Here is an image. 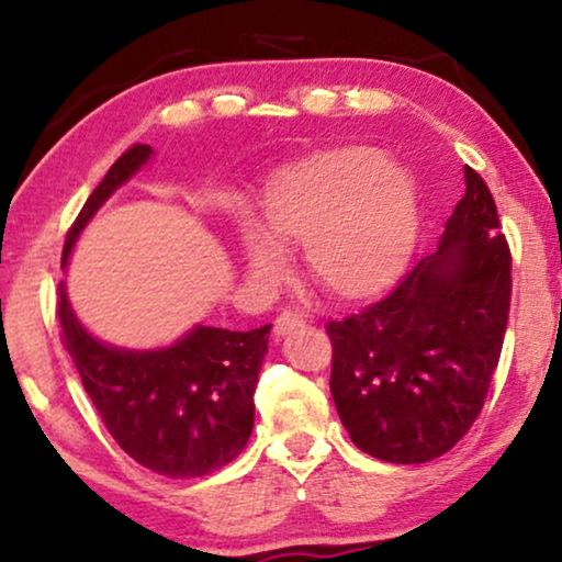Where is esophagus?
<instances>
[{"mask_svg": "<svg viewBox=\"0 0 562 562\" xmlns=\"http://www.w3.org/2000/svg\"><path fill=\"white\" fill-rule=\"evenodd\" d=\"M304 325H306V319L302 317V314L286 310V312H281L279 317H276V322H273V333L281 337V335H289V333H294V329L304 327Z\"/></svg>", "mask_w": 562, "mask_h": 562, "instance_id": "1", "label": "esophagus"}]
</instances>
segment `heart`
<instances>
[{
  "mask_svg": "<svg viewBox=\"0 0 562 562\" xmlns=\"http://www.w3.org/2000/svg\"><path fill=\"white\" fill-rule=\"evenodd\" d=\"M417 240V196L402 168L366 143L319 150L276 171L240 233L248 279L271 286L283 248L302 243L306 273L329 296L358 302L398 281Z\"/></svg>",
  "mask_w": 562,
  "mask_h": 562,
  "instance_id": "heart-1",
  "label": "heart"
}]
</instances>
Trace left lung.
I'll return each mask as SVG.
<instances>
[{
    "instance_id": "1",
    "label": "left lung",
    "mask_w": 562,
    "mask_h": 562,
    "mask_svg": "<svg viewBox=\"0 0 562 562\" xmlns=\"http://www.w3.org/2000/svg\"><path fill=\"white\" fill-rule=\"evenodd\" d=\"M509 302V243L486 181L465 166L435 256L386 299L325 325L329 391L356 448L404 465L448 452L486 402Z\"/></svg>"
}]
</instances>
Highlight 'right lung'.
I'll list each match as a JSON object with an SVG mask.
<instances>
[{
    "label": "right lung",
    "instance_id": "add662e5",
    "mask_svg": "<svg viewBox=\"0 0 562 562\" xmlns=\"http://www.w3.org/2000/svg\"><path fill=\"white\" fill-rule=\"evenodd\" d=\"M150 153V145L135 143L114 160L68 229L64 263L91 214ZM56 314L91 404L130 458L166 479H199L240 456L252 432V394L271 325L250 333L194 327L171 348L133 352L94 340L74 317L64 283Z\"/></svg>",
    "mask_w": 562,
    "mask_h": 562
}]
</instances>
